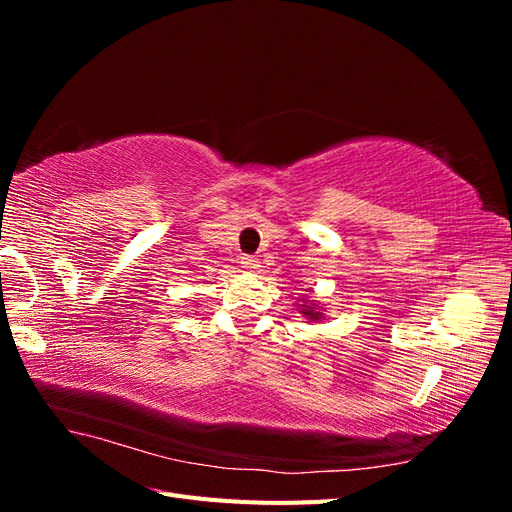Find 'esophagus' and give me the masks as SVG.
<instances>
[{
  "mask_svg": "<svg viewBox=\"0 0 512 512\" xmlns=\"http://www.w3.org/2000/svg\"><path fill=\"white\" fill-rule=\"evenodd\" d=\"M241 265H243V269H247V271H258L260 262H258V258H254V256H243V258H241Z\"/></svg>",
  "mask_w": 512,
  "mask_h": 512,
  "instance_id": "1",
  "label": "esophagus"
}]
</instances>
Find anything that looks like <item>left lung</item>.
I'll use <instances>...</instances> for the list:
<instances>
[{
	"mask_svg": "<svg viewBox=\"0 0 512 512\" xmlns=\"http://www.w3.org/2000/svg\"><path fill=\"white\" fill-rule=\"evenodd\" d=\"M299 309H301V314H303L305 318L314 320V322H318V320H322V318H324V316H322V312H320V309H318V303H314V301L301 299V305H299Z\"/></svg>",
	"mask_w": 512,
	"mask_h": 512,
	"instance_id": "left-lung-1",
	"label": "left lung"
}]
</instances>
